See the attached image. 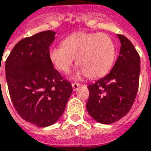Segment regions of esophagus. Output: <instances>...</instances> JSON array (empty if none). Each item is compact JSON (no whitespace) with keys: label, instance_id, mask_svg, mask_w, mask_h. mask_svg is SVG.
Wrapping results in <instances>:
<instances>
[{"label":"esophagus","instance_id":"34e87169","mask_svg":"<svg viewBox=\"0 0 151 151\" xmlns=\"http://www.w3.org/2000/svg\"><path fill=\"white\" fill-rule=\"evenodd\" d=\"M81 86V84L78 83H72V86H73V89L74 91L78 90V88L79 86Z\"/></svg>","mask_w":151,"mask_h":151}]
</instances>
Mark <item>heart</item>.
Segmentation results:
<instances>
[{
	"instance_id": "1",
	"label": "heart",
	"mask_w": 151,
	"mask_h": 151,
	"mask_svg": "<svg viewBox=\"0 0 151 151\" xmlns=\"http://www.w3.org/2000/svg\"><path fill=\"white\" fill-rule=\"evenodd\" d=\"M116 57V46L105 33L78 32L65 37L61 46L49 50V58L54 66L67 73L76 64L87 78H96L105 75L112 67Z\"/></svg>"
}]
</instances>
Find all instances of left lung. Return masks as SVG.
<instances>
[{
  "instance_id": "left-lung-1",
  "label": "left lung",
  "mask_w": 151,
  "mask_h": 151,
  "mask_svg": "<svg viewBox=\"0 0 151 151\" xmlns=\"http://www.w3.org/2000/svg\"><path fill=\"white\" fill-rule=\"evenodd\" d=\"M118 37L121 42L119 55L111 71L87 86V112L103 124L115 123L129 112L139 86V54L125 36L118 34Z\"/></svg>"
}]
</instances>
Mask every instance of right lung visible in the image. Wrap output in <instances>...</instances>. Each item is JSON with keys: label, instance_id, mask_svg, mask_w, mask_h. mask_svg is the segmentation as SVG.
<instances>
[{"label": "right lung", "instance_id": "add662e5", "mask_svg": "<svg viewBox=\"0 0 151 151\" xmlns=\"http://www.w3.org/2000/svg\"><path fill=\"white\" fill-rule=\"evenodd\" d=\"M55 35L48 30L22 39L6 61L14 108L22 119L40 127L52 125L60 118L73 91L71 83L54 68L49 58Z\"/></svg>", "mask_w": 151, "mask_h": 151}]
</instances>
